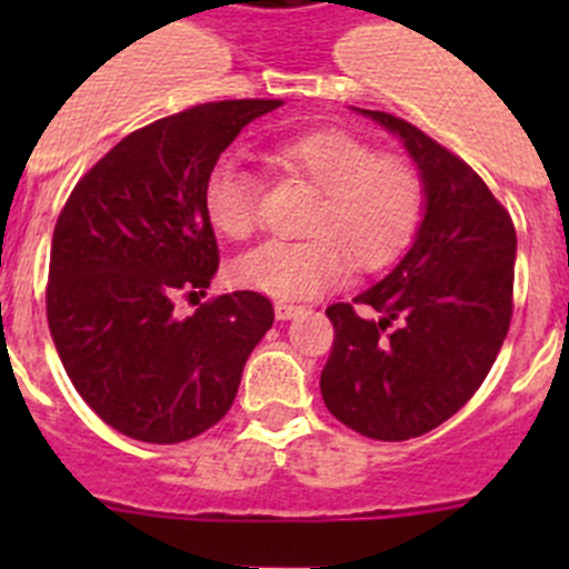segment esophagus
Returning <instances> with one entry per match:
<instances>
[{
	"instance_id": "1",
	"label": "esophagus",
	"mask_w": 569,
	"mask_h": 569,
	"mask_svg": "<svg viewBox=\"0 0 569 569\" xmlns=\"http://www.w3.org/2000/svg\"><path fill=\"white\" fill-rule=\"evenodd\" d=\"M302 313H306V308L291 306V302H278V306H274V317H278V321H289L295 317H302Z\"/></svg>"
}]
</instances>
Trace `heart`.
Listing matches in <instances>:
<instances>
[{
    "label": "heart",
    "instance_id": "obj_1",
    "mask_svg": "<svg viewBox=\"0 0 569 569\" xmlns=\"http://www.w3.org/2000/svg\"><path fill=\"white\" fill-rule=\"evenodd\" d=\"M274 159L317 189L306 242H267L233 263L242 289L274 300H311L343 283L349 263L375 272L391 263L418 231L423 187L399 157L338 129L306 131L278 142ZM203 209L220 237L242 242L256 228V181L239 159L222 157L203 183Z\"/></svg>",
    "mask_w": 569,
    "mask_h": 569
}]
</instances>
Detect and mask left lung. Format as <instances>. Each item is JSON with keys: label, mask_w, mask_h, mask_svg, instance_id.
I'll return each instance as SVG.
<instances>
[{"label": "left lung", "mask_w": 569, "mask_h": 569, "mask_svg": "<svg viewBox=\"0 0 569 569\" xmlns=\"http://www.w3.org/2000/svg\"><path fill=\"white\" fill-rule=\"evenodd\" d=\"M399 137L423 187L410 250L352 302L327 308L336 341L321 371L327 410L375 440L449 421L485 382L512 319V217L460 157L407 120L358 109Z\"/></svg>", "instance_id": "left-lung-1"}]
</instances>
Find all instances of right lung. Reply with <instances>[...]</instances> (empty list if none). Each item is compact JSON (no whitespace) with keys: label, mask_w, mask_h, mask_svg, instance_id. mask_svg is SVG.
Segmentation results:
<instances>
[{"label":"right lung","mask_w":569,"mask_h":569,"mask_svg":"<svg viewBox=\"0 0 569 569\" xmlns=\"http://www.w3.org/2000/svg\"><path fill=\"white\" fill-rule=\"evenodd\" d=\"M280 101L200 104L131 131L73 187L51 239V341L79 396L142 443L214 427L272 327L256 291L206 297L220 263L203 183L244 126Z\"/></svg>","instance_id":"add662e5"}]
</instances>
